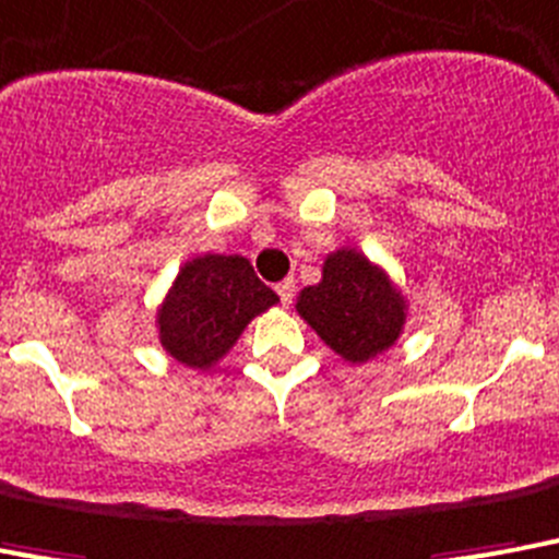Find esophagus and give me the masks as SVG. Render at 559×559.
I'll return each instance as SVG.
<instances>
[{"label": "esophagus", "mask_w": 559, "mask_h": 559, "mask_svg": "<svg viewBox=\"0 0 559 559\" xmlns=\"http://www.w3.org/2000/svg\"><path fill=\"white\" fill-rule=\"evenodd\" d=\"M275 293H278L281 304L287 307L289 301H293V293H295V281L287 278V281H281V284H275Z\"/></svg>", "instance_id": "1"}]
</instances>
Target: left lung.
<instances>
[{
    "mask_svg": "<svg viewBox=\"0 0 559 559\" xmlns=\"http://www.w3.org/2000/svg\"><path fill=\"white\" fill-rule=\"evenodd\" d=\"M295 312L335 356L365 365L405 333L407 298L384 266L356 247H342L324 258L319 284L298 293Z\"/></svg>",
    "mask_w": 559,
    "mask_h": 559,
    "instance_id": "left-lung-1",
    "label": "left lung"
}]
</instances>
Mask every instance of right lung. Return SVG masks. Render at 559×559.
I'll return each mask as SVG.
<instances>
[{
	"instance_id": "add662e5",
	"label": "right lung",
	"mask_w": 559,
	"mask_h": 559,
	"mask_svg": "<svg viewBox=\"0 0 559 559\" xmlns=\"http://www.w3.org/2000/svg\"><path fill=\"white\" fill-rule=\"evenodd\" d=\"M278 304L243 255L189 258L157 304V338L175 361L192 370L212 367L233 350L255 316Z\"/></svg>"
}]
</instances>
